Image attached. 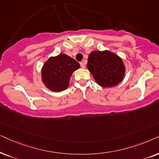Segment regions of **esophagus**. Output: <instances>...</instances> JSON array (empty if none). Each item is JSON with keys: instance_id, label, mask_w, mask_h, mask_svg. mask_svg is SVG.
Wrapping results in <instances>:
<instances>
[{"instance_id": "1", "label": "esophagus", "mask_w": 159, "mask_h": 159, "mask_svg": "<svg viewBox=\"0 0 159 159\" xmlns=\"http://www.w3.org/2000/svg\"><path fill=\"white\" fill-rule=\"evenodd\" d=\"M80 65H81V67H82V68H85V67H86L85 63H84V62H82L80 63Z\"/></svg>"}]
</instances>
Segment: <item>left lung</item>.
Wrapping results in <instances>:
<instances>
[{
	"mask_svg": "<svg viewBox=\"0 0 159 159\" xmlns=\"http://www.w3.org/2000/svg\"><path fill=\"white\" fill-rule=\"evenodd\" d=\"M86 66L95 81L102 87L118 85L125 76L126 67L122 59L108 50L91 52Z\"/></svg>",
	"mask_w": 159,
	"mask_h": 159,
	"instance_id": "8db88e82",
	"label": "left lung"
}]
</instances>
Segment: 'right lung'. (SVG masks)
Here are the masks:
<instances>
[{
	"mask_svg": "<svg viewBox=\"0 0 159 159\" xmlns=\"http://www.w3.org/2000/svg\"><path fill=\"white\" fill-rule=\"evenodd\" d=\"M79 63L65 54L50 57L41 68V81L48 89L58 92L67 89L73 72Z\"/></svg>",
	"mask_w": 159,
	"mask_h": 159,
	"instance_id": "obj_1",
	"label": "right lung"
}]
</instances>
